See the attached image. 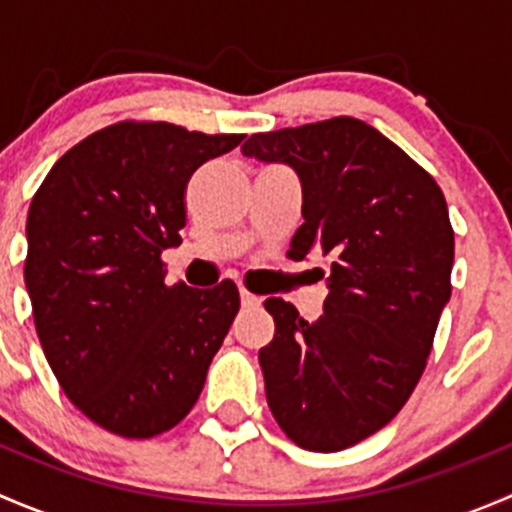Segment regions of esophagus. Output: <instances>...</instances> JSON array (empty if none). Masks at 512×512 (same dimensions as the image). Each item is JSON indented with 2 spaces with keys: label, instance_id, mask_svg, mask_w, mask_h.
I'll list each match as a JSON object with an SVG mask.
<instances>
[{
  "label": "esophagus",
  "instance_id": "esophagus-1",
  "mask_svg": "<svg viewBox=\"0 0 512 512\" xmlns=\"http://www.w3.org/2000/svg\"><path fill=\"white\" fill-rule=\"evenodd\" d=\"M240 302H242V307H257V304H260L262 299L257 297V294H252L250 289L242 287V289H240Z\"/></svg>",
  "mask_w": 512,
  "mask_h": 512
}]
</instances>
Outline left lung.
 <instances>
[{"label":"left lung","instance_id":"1","mask_svg":"<svg viewBox=\"0 0 512 512\" xmlns=\"http://www.w3.org/2000/svg\"><path fill=\"white\" fill-rule=\"evenodd\" d=\"M242 153L302 180L289 255L329 257L317 322L270 297L260 349L267 404L289 441L334 453L384 428L426 369L451 297L453 227L443 190L394 141L352 116L252 133ZM324 277V272H322Z\"/></svg>","mask_w":512,"mask_h":512}]
</instances>
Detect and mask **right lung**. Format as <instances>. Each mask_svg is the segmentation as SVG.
<instances>
[{"instance_id":"add662e5","label":"right lung","mask_w":512,"mask_h":512,"mask_svg":"<svg viewBox=\"0 0 512 512\" xmlns=\"http://www.w3.org/2000/svg\"><path fill=\"white\" fill-rule=\"evenodd\" d=\"M242 133L121 121L64 153L34 193L24 282L46 361L71 404L106 431L153 438L198 401L240 309L235 282L165 285L195 170Z\"/></svg>"}]
</instances>
